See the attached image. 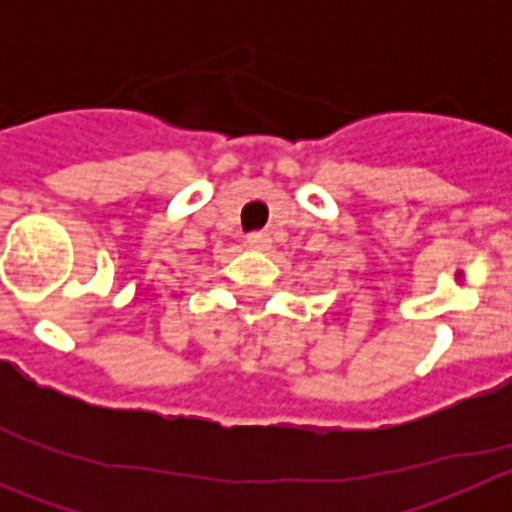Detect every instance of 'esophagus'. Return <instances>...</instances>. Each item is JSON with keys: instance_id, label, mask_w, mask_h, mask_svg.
<instances>
[{"instance_id": "obj_1", "label": "esophagus", "mask_w": 512, "mask_h": 512, "mask_svg": "<svg viewBox=\"0 0 512 512\" xmlns=\"http://www.w3.org/2000/svg\"><path fill=\"white\" fill-rule=\"evenodd\" d=\"M246 246L253 248V251H264V248L271 246L269 233H264V230H253V233L246 235Z\"/></svg>"}]
</instances>
